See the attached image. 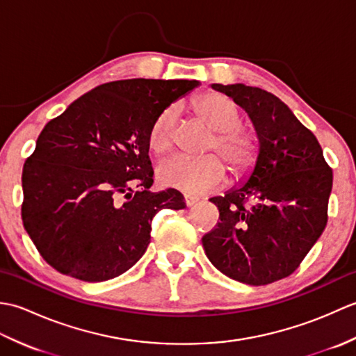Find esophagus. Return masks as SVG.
<instances>
[{"mask_svg":"<svg viewBox=\"0 0 356 356\" xmlns=\"http://www.w3.org/2000/svg\"><path fill=\"white\" fill-rule=\"evenodd\" d=\"M197 202H199L197 197H194V195H190V194H185V203H186V207H194Z\"/></svg>","mask_w":356,"mask_h":356,"instance_id":"esophagus-1","label":"esophagus"}]
</instances>
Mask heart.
<instances>
[{"label": "heart", "instance_id": "b5f03b06", "mask_svg": "<svg viewBox=\"0 0 356 356\" xmlns=\"http://www.w3.org/2000/svg\"><path fill=\"white\" fill-rule=\"evenodd\" d=\"M191 105L195 115L214 131L207 147L208 153L220 154L228 163L234 179H243L251 174L259 162L261 142L254 128L240 124L241 110L238 105L231 97L217 92L194 97ZM174 116L176 108L168 107L153 119L147 134L151 153L161 156L171 148ZM156 176L163 186L190 194H202L214 191L225 184L226 168L214 154L199 159L174 156L161 162Z\"/></svg>", "mask_w": 356, "mask_h": 356}]
</instances>
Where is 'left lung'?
I'll return each mask as SVG.
<instances>
[{
  "instance_id": "1",
  "label": "left lung",
  "mask_w": 356,
  "mask_h": 356,
  "mask_svg": "<svg viewBox=\"0 0 356 356\" xmlns=\"http://www.w3.org/2000/svg\"><path fill=\"white\" fill-rule=\"evenodd\" d=\"M213 88L248 111L261 151L243 186L209 199L220 222L202 243L226 277L274 283L300 266L326 228L334 172L314 133L275 95L243 84Z\"/></svg>"
}]
</instances>
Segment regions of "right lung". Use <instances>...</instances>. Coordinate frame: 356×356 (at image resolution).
<instances>
[{"label": "right lung", "mask_w": 356, "mask_h": 356, "mask_svg": "<svg viewBox=\"0 0 356 356\" xmlns=\"http://www.w3.org/2000/svg\"><path fill=\"white\" fill-rule=\"evenodd\" d=\"M197 86L107 82L44 127L22 168L21 217L51 268L82 282L115 278L145 254L159 211L186 207L176 190L148 191L147 134L159 113Z\"/></svg>", "instance_id": "obj_1"}]
</instances>
